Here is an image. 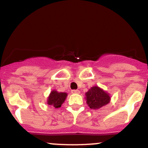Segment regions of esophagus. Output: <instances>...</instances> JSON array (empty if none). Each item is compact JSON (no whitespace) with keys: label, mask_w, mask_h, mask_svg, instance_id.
Listing matches in <instances>:
<instances>
[{"label":"esophagus","mask_w":148,"mask_h":148,"mask_svg":"<svg viewBox=\"0 0 148 148\" xmlns=\"http://www.w3.org/2000/svg\"><path fill=\"white\" fill-rule=\"evenodd\" d=\"M71 92H72V94H79L80 93V91L78 90H72Z\"/></svg>","instance_id":"1"}]
</instances>
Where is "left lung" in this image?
Returning a JSON list of instances; mask_svg holds the SVG:
<instances>
[{"label": "left lung", "mask_w": 148, "mask_h": 148, "mask_svg": "<svg viewBox=\"0 0 148 148\" xmlns=\"http://www.w3.org/2000/svg\"><path fill=\"white\" fill-rule=\"evenodd\" d=\"M86 99L91 109H99L110 102L111 97L101 88L94 86L86 93Z\"/></svg>", "instance_id": "obj_1"}]
</instances>
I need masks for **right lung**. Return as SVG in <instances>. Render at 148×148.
Masks as SVG:
<instances>
[{
	"label": "right lung",
	"mask_w": 148,
	"mask_h": 148,
	"mask_svg": "<svg viewBox=\"0 0 148 148\" xmlns=\"http://www.w3.org/2000/svg\"><path fill=\"white\" fill-rule=\"evenodd\" d=\"M67 94L66 92H58L56 90H52L47 99V104L54 108H60L66 99Z\"/></svg>",
	"instance_id": "add662e5"
}]
</instances>
